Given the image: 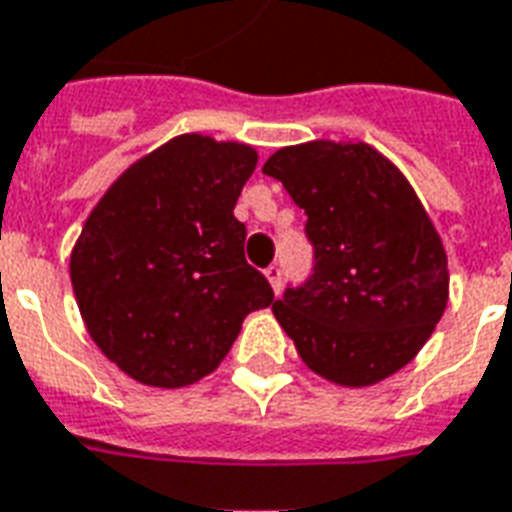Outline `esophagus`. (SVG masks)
<instances>
[{"label":"esophagus","instance_id":"esophagus-1","mask_svg":"<svg viewBox=\"0 0 512 512\" xmlns=\"http://www.w3.org/2000/svg\"><path fill=\"white\" fill-rule=\"evenodd\" d=\"M267 280H270V286L275 288V294H278L280 283H283V270H280L278 264H272V267H267Z\"/></svg>","mask_w":512,"mask_h":512}]
</instances>
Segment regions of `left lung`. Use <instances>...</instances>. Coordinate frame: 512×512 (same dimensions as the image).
Wrapping results in <instances>:
<instances>
[{
    "instance_id": "left-lung-1",
    "label": "left lung",
    "mask_w": 512,
    "mask_h": 512,
    "mask_svg": "<svg viewBox=\"0 0 512 512\" xmlns=\"http://www.w3.org/2000/svg\"><path fill=\"white\" fill-rule=\"evenodd\" d=\"M264 175L305 210L313 242V275L272 302L302 361L351 388L402 370L448 305V256L413 186L367 142L288 145Z\"/></svg>"
}]
</instances>
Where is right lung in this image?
Returning <instances> with one entry per match:
<instances>
[{
  "mask_svg": "<svg viewBox=\"0 0 512 512\" xmlns=\"http://www.w3.org/2000/svg\"><path fill=\"white\" fill-rule=\"evenodd\" d=\"M256 161L251 145L180 134L134 161L88 215L69 278L91 340L129 378L197 383L224 361L245 315L272 305L234 218Z\"/></svg>",
  "mask_w": 512,
  "mask_h": 512,
  "instance_id": "right-lung-1",
  "label": "right lung"
}]
</instances>
